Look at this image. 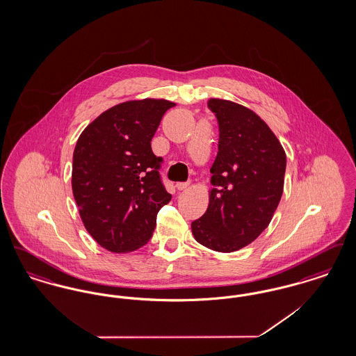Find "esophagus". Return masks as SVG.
Segmentation results:
<instances>
[{"instance_id": "34e87169", "label": "esophagus", "mask_w": 356, "mask_h": 356, "mask_svg": "<svg viewBox=\"0 0 356 356\" xmlns=\"http://www.w3.org/2000/svg\"><path fill=\"white\" fill-rule=\"evenodd\" d=\"M189 186V183H177L176 184V188L179 189V191H183V189H186Z\"/></svg>"}]
</instances>
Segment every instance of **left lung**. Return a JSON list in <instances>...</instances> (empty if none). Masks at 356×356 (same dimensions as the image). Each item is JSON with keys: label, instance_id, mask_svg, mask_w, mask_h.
<instances>
[{"label": "left lung", "instance_id": "1", "mask_svg": "<svg viewBox=\"0 0 356 356\" xmlns=\"http://www.w3.org/2000/svg\"><path fill=\"white\" fill-rule=\"evenodd\" d=\"M219 124L212 191L192 234L204 247L234 252L252 243L270 224L283 195L287 159L270 127L236 102L211 99Z\"/></svg>", "mask_w": 356, "mask_h": 356}]
</instances>
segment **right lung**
<instances>
[{"label": "right lung", "mask_w": 356, "mask_h": 356, "mask_svg": "<svg viewBox=\"0 0 356 356\" xmlns=\"http://www.w3.org/2000/svg\"><path fill=\"white\" fill-rule=\"evenodd\" d=\"M167 100L119 104L90 122L79 137L72 189L86 231L111 252L140 248L152 237L156 216L170 202L151 147Z\"/></svg>", "instance_id": "1"}]
</instances>
